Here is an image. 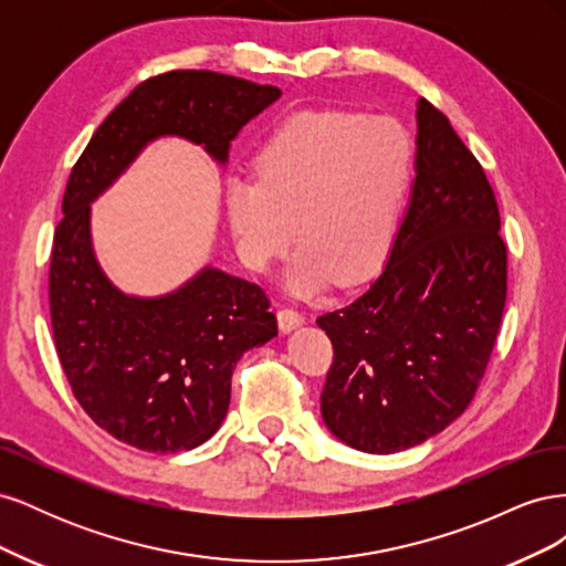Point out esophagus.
I'll use <instances>...</instances> for the list:
<instances>
[{
    "instance_id": "1",
    "label": "esophagus",
    "mask_w": 566,
    "mask_h": 566,
    "mask_svg": "<svg viewBox=\"0 0 566 566\" xmlns=\"http://www.w3.org/2000/svg\"><path fill=\"white\" fill-rule=\"evenodd\" d=\"M304 323V316L297 312V310H281L279 312V328H281V333H290V331H295L297 325H302Z\"/></svg>"
}]
</instances>
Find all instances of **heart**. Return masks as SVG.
<instances>
[{"label": "heart", "instance_id": "heart-1", "mask_svg": "<svg viewBox=\"0 0 566 566\" xmlns=\"http://www.w3.org/2000/svg\"><path fill=\"white\" fill-rule=\"evenodd\" d=\"M416 175V144L394 117L304 111L273 129L254 179H229L224 208L235 248L266 271L297 238L287 290L314 295L361 285L387 264Z\"/></svg>", "mask_w": 566, "mask_h": 566}]
</instances>
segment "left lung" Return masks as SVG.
Listing matches in <instances>:
<instances>
[{"label": "left lung", "instance_id": "obj_1", "mask_svg": "<svg viewBox=\"0 0 566 566\" xmlns=\"http://www.w3.org/2000/svg\"><path fill=\"white\" fill-rule=\"evenodd\" d=\"M413 193L385 271L318 316L333 342L321 416L347 447L399 453L465 413L507 295L493 188L449 117L418 101Z\"/></svg>", "mask_w": 566, "mask_h": 566}]
</instances>
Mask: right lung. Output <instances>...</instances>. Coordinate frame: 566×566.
<instances>
[{
	"label": "right lung",
	"instance_id": "right-lung-1",
	"mask_svg": "<svg viewBox=\"0 0 566 566\" xmlns=\"http://www.w3.org/2000/svg\"><path fill=\"white\" fill-rule=\"evenodd\" d=\"M279 96L212 71L148 77L101 123L67 179L49 266L56 354L87 416L134 449L179 453L208 441L227 418L235 364L279 325L260 285L212 266L163 297L119 293L94 256L90 202L158 136L205 146L224 165L238 132Z\"/></svg>",
	"mask_w": 566,
	"mask_h": 566
}]
</instances>
